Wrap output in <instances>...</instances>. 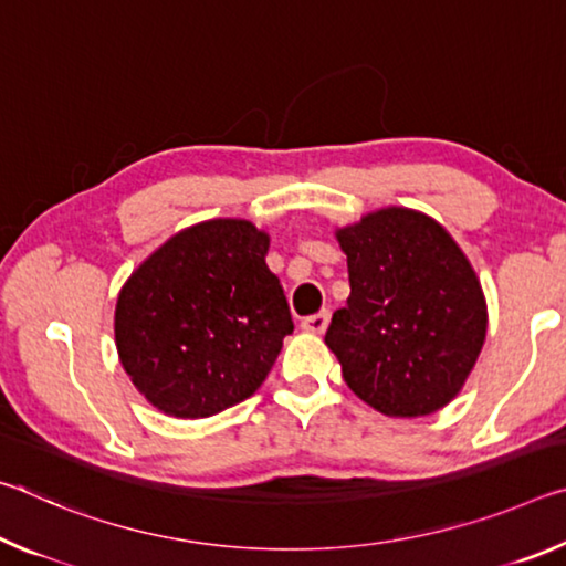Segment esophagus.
Wrapping results in <instances>:
<instances>
[{
  "label": "esophagus",
  "instance_id": "1",
  "mask_svg": "<svg viewBox=\"0 0 566 566\" xmlns=\"http://www.w3.org/2000/svg\"><path fill=\"white\" fill-rule=\"evenodd\" d=\"M329 327V312L322 310L317 314H312V317L302 319V329L310 332V334H324V329Z\"/></svg>",
  "mask_w": 566,
  "mask_h": 566
}]
</instances>
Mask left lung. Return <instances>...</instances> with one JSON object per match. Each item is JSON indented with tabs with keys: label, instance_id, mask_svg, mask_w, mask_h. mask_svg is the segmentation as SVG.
<instances>
[{
	"label": "left lung",
	"instance_id": "8db88e82",
	"mask_svg": "<svg viewBox=\"0 0 566 566\" xmlns=\"http://www.w3.org/2000/svg\"><path fill=\"white\" fill-rule=\"evenodd\" d=\"M334 237L352 292L324 344L344 381L387 417L434 415L484 347L486 300L472 262L437 219L409 207L375 209Z\"/></svg>",
	"mask_w": 566,
	"mask_h": 566
}]
</instances>
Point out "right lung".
Wrapping results in <instances>:
<instances>
[{
    "instance_id": "right-lung-1",
    "label": "right lung",
    "mask_w": 566,
    "mask_h": 566,
    "mask_svg": "<svg viewBox=\"0 0 566 566\" xmlns=\"http://www.w3.org/2000/svg\"><path fill=\"white\" fill-rule=\"evenodd\" d=\"M249 219H207L171 234L122 284L114 344L132 385L177 419L252 397L294 329Z\"/></svg>"
}]
</instances>
